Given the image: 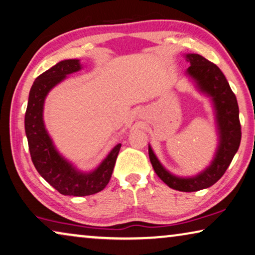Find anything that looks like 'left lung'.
<instances>
[{"mask_svg": "<svg viewBox=\"0 0 255 255\" xmlns=\"http://www.w3.org/2000/svg\"><path fill=\"white\" fill-rule=\"evenodd\" d=\"M190 66L185 73L196 85V88L210 97L214 109L218 147L213 160L204 170L193 176H177L168 172L158 160L149 145V157L154 172L169 188L183 192H193L212 187L226 173L238 151L242 131L239 109L236 96L231 90L221 70L198 54L184 55Z\"/></svg>", "mask_w": 255, "mask_h": 255, "instance_id": "1", "label": "left lung"}]
</instances>
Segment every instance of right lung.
Segmentation results:
<instances>
[{"instance_id":"add662e5","label":"right lung","mask_w":255,"mask_h":255,"mask_svg":"<svg viewBox=\"0 0 255 255\" xmlns=\"http://www.w3.org/2000/svg\"><path fill=\"white\" fill-rule=\"evenodd\" d=\"M81 68L79 59H65L39 75L29 90L25 113V131L33 164L40 175L64 196L83 197L102 191L111 178L121 147L117 144L96 168L82 172L59 153L48 134L43 121L45 97L67 75Z\"/></svg>"}]
</instances>
